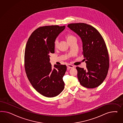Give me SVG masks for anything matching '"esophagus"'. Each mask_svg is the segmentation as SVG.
I'll list each match as a JSON object with an SVG mask.
<instances>
[{
    "instance_id": "esophagus-1",
    "label": "esophagus",
    "mask_w": 123,
    "mask_h": 123,
    "mask_svg": "<svg viewBox=\"0 0 123 123\" xmlns=\"http://www.w3.org/2000/svg\"><path fill=\"white\" fill-rule=\"evenodd\" d=\"M67 68H74V66L72 64H67Z\"/></svg>"
}]
</instances>
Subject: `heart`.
I'll return each mask as SVG.
<instances>
[{
	"instance_id": "obj_1",
	"label": "heart",
	"mask_w": 123,
	"mask_h": 123,
	"mask_svg": "<svg viewBox=\"0 0 123 123\" xmlns=\"http://www.w3.org/2000/svg\"><path fill=\"white\" fill-rule=\"evenodd\" d=\"M76 38L74 36L72 35H67L66 36V39L67 40V41L68 42L69 41H70ZM59 45V40L58 39H56L55 41H54V47L55 48H56L58 47Z\"/></svg>"
}]
</instances>
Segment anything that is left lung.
<instances>
[{"label":"left lung","instance_id":"obj_1","mask_svg":"<svg viewBox=\"0 0 123 123\" xmlns=\"http://www.w3.org/2000/svg\"><path fill=\"white\" fill-rule=\"evenodd\" d=\"M68 26L79 36L82 42L86 68L76 67L79 82L86 88H96L104 81L109 68V56L104 40L95 28L86 23H70Z\"/></svg>","mask_w":123,"mask_h":123}]
</instances>
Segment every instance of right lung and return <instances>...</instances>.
Segmentation results:
<instances>
[{
	"label": "right lung",
	"mask_w": 123,
	"mask_h": 123,
	"mask_svg": "<svg viewBox=\"0 0 123 123\" xmlns=\"http://www.w3.org/2000/svg\"><path fill=\"white\" fill-rule=\"evenodd\" d=\"M65 26H46L38 27L31 34L26 43L24 67L27 77L37 92L47 97H53L63 91L65 65L49 63V54L55 53L54 41Z\"/></svg>",
	"instance_id": "obj_1"
}]
</instances>
